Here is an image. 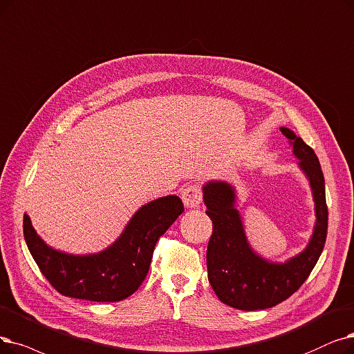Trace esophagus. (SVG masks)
Masks as SVG:
<instances>
[{"mask_svg":"<svg viewBox=\"0 0 354 354\" xmlns=\"http://www.w3.org/2000/svg\"><path fill=\"white\" fill-rule=\"evenodd\" d=\"M183 205L187 208H196L199 204L203 203V194L201 189H199L196 185H189L180 194Z\"/></svg>","mask_w":354,"mask_h":354,"instance_id":"obj_1","label":"esophagus"}]
</instances>
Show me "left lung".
Instances as JSON below:
<instances>
[{
    "instance_id": "8db88e82",
    "label": "left lung",
    "mask_w": 354,
    "mask_h": 354,
    "mask_svg": "<svg viewBox=\"0 0 354 354\" xmlns=\"http://www.w3.org/2000/svg\"><path fill=\"white\" fill-rule=\"evenodd\" d=\"M281 131L310 182L315 205L314 232L301 253L283 263L259 256L245 237L236 208V188L225 180H209L203 187L205 212L212 221L207 248L208 281L221 302L243 311L272 308L297 292L318 262L327 239L326 183L318 158L294 131L286 127Z\"/></svg>"
}]
</instances>
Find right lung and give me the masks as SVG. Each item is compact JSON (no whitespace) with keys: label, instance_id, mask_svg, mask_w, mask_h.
<instances>
[{"label":"right lung","instance_id":"add662e5","mask_svg":"<svg viewBox=\"0 0 354 354\" xmlns=\"http://www.w3.org/2000/svg\"><path fill=\"white\" fill-rule=\"evenodd\" d=\"M182 212L183 204L176 195L150 201L134 212L111 245L92 254L52 249L36 233L27 214L23 230L35 262L59 294L94 302H117L139 289L159 237Z\"/></svg>","mask_w":354,"mask_h":354}]
</instances>
